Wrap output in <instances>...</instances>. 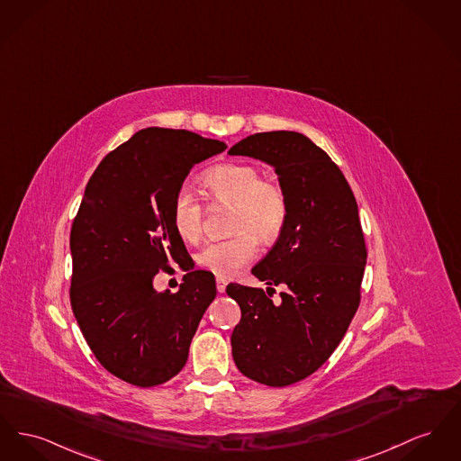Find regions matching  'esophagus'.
Returning a JSON list of instances; mask_svg holds the SVG:
<instances>
[{"label":"esophagus","instance_id":"34e87169","mask_svg":"<svg viewBox=\"0 0 461 461\" xmlns=\"http://www.w3.org/2000/svg\"><path fill=\"white\" fill-rule=\"evenodd\" d=\"M226 285H228V282H226V278H222V276H217L216 278V287L217 293H224L226 291Z\"/></svg>","mask_w":461,"mask_h":461}]
</instances>
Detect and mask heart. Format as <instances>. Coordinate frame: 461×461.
I'll return each mask as SVG.
<instances>
[{"mask_svg": "<svg viewBox=\"0 0 461 461\" xmlns=\"http://www.w3.org/2000/svg\"><path fill=\"white\" fill-rule=\"evenodd\" d=\"M202 186L212 203L233 205L231 239L205 245L196 261L217 276H231L258 254V239L273 242L285 226L289 205L284 190L247 163H222L202 176ZM174 231L194 244L203 231V205L188 188L176 191L170 203Z\"/></svg>", "mask_w": 461, "mask_h": 461, "instance_id": "1", "label": "heart"}]
</instances>
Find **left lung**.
Segmentation results:
<instances>
[{"mask_svg": "<svg viewBox=\"0 0 461 461\" xmlns=\"http://www.w3.org/2000/svg\"><path fill=\"white\" fill-rule=\"evenodd\" d=\"M228 155L271 165L287 198L285 226L252 268L268 288L288 287L283 301L275 305L256 287H226L242 310L231 334L239 371L268 386H287L324 364L358 308L367 259L358 207L339 167L299 132L245 137Z\"/></svg>", "mask_w": 461, "mask_h": 461, "instance_id": "8db88e82", "label": "left lung"}]
</instances>
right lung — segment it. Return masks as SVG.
I'll use <instances>...</instances> for the list:
<instances>
[{"instance_id":"1","label":"right lung","mask_w":461,"mask_h":461,"mask_svg":"<svg viewBox=\"0 0 461 461\" xmlns=\"http://www.w3.org/2000/svg\"><path fill=\"white\" fill-rule=\"evenodd\" d=\"M228 146L190 131L149 127L113 149L86 183L71 228V306L95 358L116 378L157 386L186 364L216 298L211 271H188L177 293L153 278L188 254L170 203L196 163Z\"/></svg>"}]
</instances>
